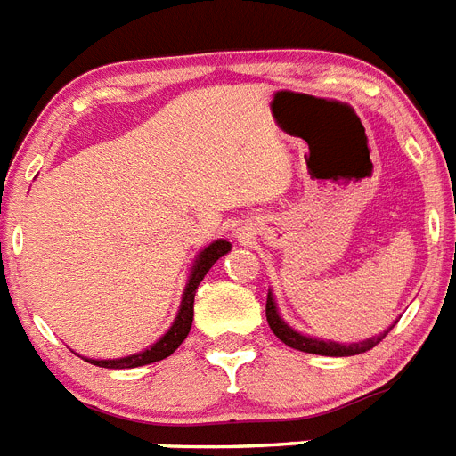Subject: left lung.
<instances>
[{"label": "left lung", "instance_id": "left-lung-1", "mask_svg": "<svg viewBox=\"0 0 456 456\" xmlns=\"http://www.w3.org/2000/svg\"><path fill=\"white\" fill-rule=\"evenodd\" d=\"M266 320H269V327L278 338L285 343V346L294 347V350L301 352H311V354H324V357H352V354H362V352L370 350V347H376L387 331L380 336H373V338H366L362 343H350V346H343V343H334V340H320V338H311V336L299 334L297 329H292L289 324L285 322L278 313V305H275L273 294L269 292L266 297Z\"/></svg>", "mask_w": 456, "mask_h": 456}]
</instances>
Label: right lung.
Returning a JSON list of instances; mask_svg holds the SVG:
<instances>
[{
  "mask_svg": "<svg viewBox=\"0 0 456 456\" xmlns=\"http://www.w3.org/2000/svg\"><path fill=\"white\" fill-rule=\"evenodd\" d=\"M232 250V243L224 239L213 240L208 248L199 252L197 259L192 264V271H190V278H187L185 292H183L181 308H178V315H175L174 324L169 327V331L162 336V338L152 343L148 350L136 352V354H129V357L120 359H86L90 364L102 366V369H136V366L152 364V362H159V359H167L169 354H174L178 350L183 340L190 334V327H192L194 320V292H197L199 282L204 281V275L208 273L210 266Z\"/></svg>",
  "mask_w": 456,
  "mask_h": 456,
  "instance_id": "obj_1",
  "label": "right lung"
}]
</instances>
